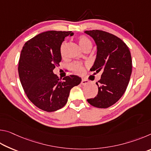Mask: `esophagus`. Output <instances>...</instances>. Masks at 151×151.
<instances>
[{
    "label": "esophagus",
    "instance_id": "1",
    "mask_svg": "<svg viewBox=\"0 0 151 151\" xmlns=\"http://www.w3.org/2000/svg\"><path fill=\"white\" fill-rule=\"evenodd\" d=\"M88 83V80H86V79H85V78L82 79L81 83V84L82 85H87Z\"/></svg>",
    "mask_w": 151,
    "mask_h": 151
}]
</instances>
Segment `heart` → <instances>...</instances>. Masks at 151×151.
<instances>
[{"label": "heart", "mask_w": 151, "mask_h": 151, "mask_svg": "<svg viewBox=\"0 0 151 151\" xmlns=\"http://www.w3.org/2000/svg\"><path fill=\"white\" fill-rule=\"evenodd\" d=\"M77 40L79 46H80L83 50H85L86 49H91L92 47H93V44H92L91 40L85 35L79 36L77 38ZM65 45V43L63 42L62 45H60V51L61 54H63ZM70 68L74 73H75L76 74H82L84 72L85 67H84V65L83 63L79 62H73L70 65Z\"/></svg>", "instance_id": "obj_1"}]
</instances>
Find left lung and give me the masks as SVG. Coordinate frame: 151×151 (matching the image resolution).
Wrapping results in <instances>:
<instances>
[{
    "instance_id": "8db88e82",
    "label": "left lung",
    "mask_w": 151,
    "mask_h": 151,
    "mask_svg": "<svg viewBox=\"0 0 151 151\" xmlns=\"http://www.w3.org/2000/svg\"><path fill=\"white\" fill-rule=\"evenodd\" d=\"M97 46L96 58L91 71H103L98 85V94L87 100L92 106L105 109L113 105L129 85L132 73L131 52L116 36L103 30H86Z\"/></svg>"
}]
</instances>
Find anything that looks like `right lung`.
<instances>
[{"label":"right lung","instance_id":"obj_1","mask_svg":"<svg viewBox=\"0 0 151 151\" xmlns=\"http://www.w3.org/2000/svg\"><path fill=\"white\" fill-rule=\"evenodd\" d=\"M72 31L50 30L35 36L25 43L19 61L20 83L28 99L47 112L60 109L67 103L70 89L81 78L66 76L61 81L53 73L61 61L60 45Z\"/></svg>","mask_w":151,"mask_h":151}]
</instances>
